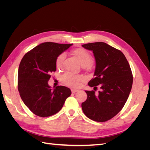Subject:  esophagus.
I'll use <instances>...</instances> for the list:
<instances>
[{"label":"esophagus","instance_id":"1","mask_svg":"<svg viewBox=\"0 0 150 150\" xmlns=\"http://www.w3.org/2000/svg\"><path fill=\"white\" fill-rule=\"evenodd\" d=\"M78 89H71V92L72 93H76L77 91H78Z\"/></svg>","mask_w":150,"mask_h":150}]
</instances>
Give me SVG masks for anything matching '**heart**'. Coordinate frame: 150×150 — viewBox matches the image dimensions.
Masks as SVG:
<instances>
[{
  "instance_id": "b5f03b06",
  "label": "heart",
  "mask_w": 150,
  "mask_h": 150,
  "mask_svg": "<svg viewBox=\"0 0 150 150\" xmlns=\"http://www.w3.org/2000/svg\"><path fill=\"white\" fill-rule=\"evenodd\" d=\"M72 54L77 57L81 64L83 67L89 66L93 61V58L91 54L88 51L83 48L76 49L72 51ZM66 57L65 53L62 52L59 55L56 60V66L57 68H61ZM61 81L64 84L71 87L77 88L79 85V83L83 80L82 76L75 75L70 72H66L61 78Z\"/></svg>"
}]
</instances>
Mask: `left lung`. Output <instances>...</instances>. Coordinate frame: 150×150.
Listing matches in <instances>:
<instances>
[{
  "instance_id": "left-lung-1",
  "label": "left lung",
  "mask_w": 150,
  "mask_h": 150,
  "mask_svg": "<svg viewBox=\"0 0 150 150\" xmlns=\"http://www.w3.org/2000/svg\"><path fill=\"white\" fill-rule=\"evenodd\" d=\"M92 51L96 59L94 78L88 85L101 91H85L88 98L81 104L84 115L97 122L112 118L125 106L133 84V74L124 54L102 42L82 45Z\"/></svg>"
}]
</instances>
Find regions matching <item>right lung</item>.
Wrapping results in <instances>:
<instances>
[{"instance_id":"add662e5","label":"right lung","mask_w":150,"mask_h":150,"mask_svg":"<svg viewBox=\"0 0 150 150\" xmlns=\"http://www.w3.org/2000/svg\"><path fill=\"white\" fill-rule=\"evenodd\" d=\"M72 44L47 42L40 44L22 57L18 70V90L22 100L34 114L48 117L59 111L71 94L69 88L48 85L51 73L56 71V60Z\"/></svg>"}]
</instances>
